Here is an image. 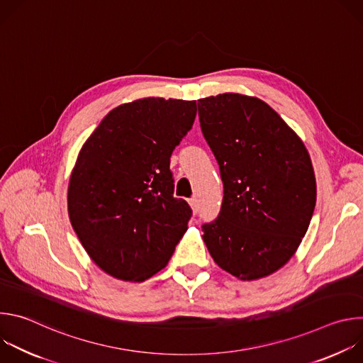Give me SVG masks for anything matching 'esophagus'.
Listing matches in <instances>:
<instances>
[{"label":"esophagus","instance_id":"34e87169","mask_svg":"<svg viewBox=\"0 0 363 363\" xmlns=\"http://www.w3.org/2000/svg\"><path fill=\"white\" fill-rule=\"evenodd\" d=\"M188 202H189L191 208H192V211H194V214H195V213H196V210H198V203H196V199L192 196V198H189V199H188Z\"/></svg>","mask_w":363,"mask_h":363}]
</instances>
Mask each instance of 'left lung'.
I'll use <instances>...</instances> for the list:
<instances>
[{"instance_id":"obj_1","label":"left lung","mask_w":363,"mask_h":363,"mask_svg":"<svg viewBox=\"0 0 363 363\" xmlns=\"http://www.w3.org/2000/svg\"><path fill=\"white\" fill-rule=\"evenodd\" d=\"M198 116L224 185L220 214L202 224L203 242L230 274L266 277L290 260L312 220L316 179L308 152L260 99H199Z\"/></svg>"}]
</instances>
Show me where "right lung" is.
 <instances>
[{
	"mask_svg": "<svg viewBox=\"0 0 363 363\" xmlns=\"http://www.w3.org/2000/svg\"><path fill=\"white\" fill-rule=\"evenodd\" d=\"M195 115V100H135L109 112L83 145L70 178L69 216L108 274L149 279L168 264L186 231L192 210L174 196L169 158Z\"/></svg>",
	"mask_w": 363,
	"mask_h": 363,
	"instance_id": "add662e5",
	"label": "right lung"
}]
</instances>
